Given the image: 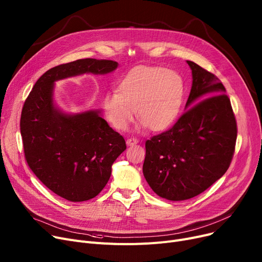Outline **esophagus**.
I'll list each match as a JSON object with an SVG mask.
<instances>
[{
	"label": "esophagus",
	"instance_id": "1",
	"mask_svg": "<svg viewBox=\"0 0 262 262\" xmlns=\"http://www.w3.org/2000/svg\"><path fill=\"white\" fill-rule=\"evenodd\" d=\"M126 143H127V145H134L136 143H138V139H137L136 137H130V138L127 139Z\"/></svg>",
	"mask_w": 262,
	"mask_h": 262
}]
</instances>
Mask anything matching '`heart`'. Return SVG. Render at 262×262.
Listing matches in <instances>:
<instances>
[{"label": "heart", "mask_w": 262, "mask_h": 262, "mask_svg": "<svg viewBox=\"0 0 262 262\" xmlns=\"http://www.w3.org/2000/svg\"><path fill=\"white\" fill-rule=\"evenodd\" d=\"M103 100V110L113 127L125 130L137 117L154 132L169 128L182 106L181 76L161 67H138L128 72Z\"/></svg>", "instance_id": "obj_1"}]
</instances>
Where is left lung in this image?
Here are the masks:
<instances>
[{
  "label": "left lung",
  "instance_id": "left-lung-1",
  "mask_svg": "<svg viewBox=\"0 0 262 262\" xmlns=\"http://www.w3.org/2000/svg\"><path fill=\"white\" fill-rule=\"evenodd\" d=\"M186 112L174 125L145 142L143 175L155 193L170 201L194 198L230 166L237 121L222 81L193 61Z\"/></svg>",
  "mask_w": 262,
  "mask_h": 262
}]
</instances>
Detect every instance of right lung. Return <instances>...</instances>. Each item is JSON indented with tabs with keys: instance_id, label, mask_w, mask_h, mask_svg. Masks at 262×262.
<instances>
[{
	"instance_id": "1",
	"label": "right lung",
	"mask_w": 262,
	"mask_h": 262,
	"mask_svg": "<svg viewBox=\"0 0 262 262\" xmlns=\"http://www.w3.org/2000/svg\"><path fill=\"white\" fill-rule=\"evenodd\" d=\"M117 67V61L93 58L56 66L40 76L24 102L20 130L25 160L39 181L64 200L84 202L98 195L126 143L98 112L68 116L55 108L54 81L106 74Z\"/></svg>"
}]
</instances>
